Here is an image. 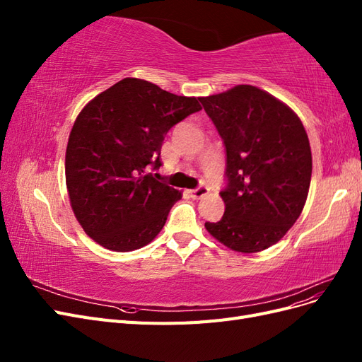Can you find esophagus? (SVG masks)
<instances>
[{
    "label": "esophagus",
    "instance_id": "obj_1",
    "mask_svg": "<svg viewBox=\"0 0 362 362\" xmlns=\"http://www.w3.org/2000/svg\"><path fill=\"white\" fill-rule=\"evenodd\" d=\"M189 193H190L192 198L199 199V198H202V196H205L208 193V189L205 187V185H199V187H196L193 190H189Z\"/></svg>",
    "mask_w": 362,
    "mask_h": 362
}]
</instances>
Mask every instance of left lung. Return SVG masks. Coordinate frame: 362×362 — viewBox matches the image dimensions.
I'll use <instances>...</instances> for the list:
<instances>
[{"instance_id":"left-lung-1","label":"left lung","mask_w":362,"mask_h":362,"mask_svg":"<svg viewBox=\"0 0 362 362\" xmlns=\"http://www.w3.org/2000/svg\"><path fill=\"white\" fill-rule=\"evenodd\" d=\"M226 149L225 214L206 231L226 247L254 254L287 234L308 196L313 157L288 105L255 86L199 98Z\"/></svg>"}]
</instances>
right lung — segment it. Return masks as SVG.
Segmentation results:
<instances>
[{"mask_svg": "<svg viewBox=\"0 0 362 362\" xmlns=\"http://www.w3.org/2000/svg\"><path fill=\"white\" fill-rule=\"evenodd\" d=\"M201 108L193 96L124 78L76 116L64 160L66 187L76 221L98 245L129 252L157 237L182 194L146 169L161 166L168 131Z\"/></svg>", "mask_w": 362, "mask_h": 362, "instance_id": "obj_1", "label": "right lung"}]
</instances>
